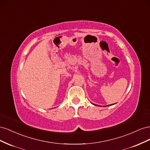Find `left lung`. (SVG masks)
I'll return each instance as SVG.
<instances>
[{"label":"left lung","instance_id":"1","mask_svg":"<svg viewBox=\"0 0 150 150\" xmlns=\"http://www.w3.org/2000/svg\"><path fill=\"white\" fill-rule=\"evenodd\" d=\"M95 105H96V104H95ZM96 106H98V105H96ZM108 106H110V105H108Z\"/></svg>","mask_w":150,"mask_h":150}]
</instances>
